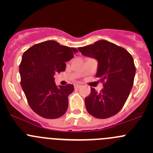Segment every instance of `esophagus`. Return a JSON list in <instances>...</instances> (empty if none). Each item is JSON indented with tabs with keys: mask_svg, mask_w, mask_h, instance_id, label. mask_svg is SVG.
<instances>
[{
	"mask_svg": "<svg viewBox=\"0 0 153 153\" xmlns=\"http://www.w3.org/2000/svg\"><path fill=\"white\" fill-rule=\"evenodd\" d=\"M81 86V84H75V88H80Z\"/></svg>",
	"mask_w": 153,
	"mask_h": 153,
	"instance_id": "esophagus-1",
	"label": "esophagus"
}]
</instances>
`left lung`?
Returning a JSON list of instances; mask_svg holds the SVG:
<instances>
[{
  "label": "left lung",
  "mask_w": 153,
  "mask_h": 153,
  "mask_svg": "<svg viewBox=\"0 0 153 153\" xmlns=\"http://www.w3.org/2000/svg\"><path fill=\"white\" fill-rule=\"evenodd\" d=\"M84 56L98 61L95 77L105 81L98 92L91 88L85 98L87 112L97 118H108L118 113L129 97L133 86L135 67L132 55L124 49L105 40L78 48Z\"/></svg>",
  "instance_id": "obj_1"
}]
</instances>
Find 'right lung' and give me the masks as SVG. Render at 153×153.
Here are the masks:
<instances>
[{"label": "right lung", "instance_id": "add662e5", "mask_svg": "<svg viewBox=\"0 0 153 153\" xmlns=\"http://www.w3.org/2000/svg\"><path fill=\"white\" fill-rule=\"evenodd\" d=\"M78 50L47 41L32 46L22 56L19 67L21 84L29 105L40 116L54 119L67 112L72 84L57 86L54 75L64 72L66 62Z\"/></svg>", "mask_w": 153, "mask_h": 153}]
</instances>
